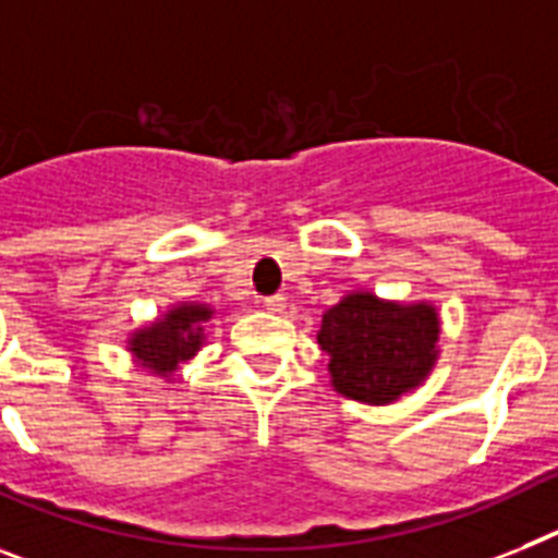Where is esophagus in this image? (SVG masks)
Segmentation results:
<instances>
[{"label":"esophagus","instance_id":"34e87169","mask_svg":"<svg viewBox=\"0 0 558 558\" xmlns=\"http://www.w3.org/2000/svg\"><path fill=\"white\" fill-rule=\"evenodd\" d=\"M264 306H266V312H275V315H280V312L287 308V298H283V294H271V298H264Z\"/></svg>","mask_w":558,"mask_h":558}]
</instances>
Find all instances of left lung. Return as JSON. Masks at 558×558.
Here are the masks:
<instances>
[{"instance_id": "8db88e82", "label": "left lung", "mask_w": 558, "mask_h": 558, "mask_svg": "<svg viewBox=\"0 0 558 558\" xmlns=\"http://www.w3.org/2000/svg\"><path fill=\"white\" fill-rule=\"evenodd\" d=\"M439 315L430 303L351 292L323 315L317 343L329 354L337 395L386 405L423 386L437 363Z\"/></svg>"}]
</instances>
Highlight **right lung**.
<instances>
[{
  "label": "right lung",
  "instance_id": "right-lung-1",
  "mask_svg": "<svg viewBox=\"0 0 558 558\" xmlns=\"http://www.w3.org/2000/svg\"><path fill=\"white\" fill-rule=\"evenodd\" d=\"M215 315L207 303H178L167 315L144 329L133 331L128 340L135 363L158 377H172L184 360L195 357L204 345V323Z\"/></svg>",
  "mask_w": 558,
  "mask_h": 558
}]
</instances>
